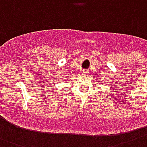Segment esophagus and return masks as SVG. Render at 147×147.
I'll return each mask as SVG.
<instances>
[{
	"label": "esophagus",
	"instance_id": "obj_1",
	"mask_svg": "<svg viewBox=\"0 0 147 147\" xmlns=\"http://www.w3.org/2000/svg\"><path fill=\"white\" fill-rule=\"evenodd\" d=\"M83 74H84V75H88V71H87L86 70H84V71H83Z\"/></svg>",
	"mask_w": 147,
	"mask_h": 147
}]
</instances>
